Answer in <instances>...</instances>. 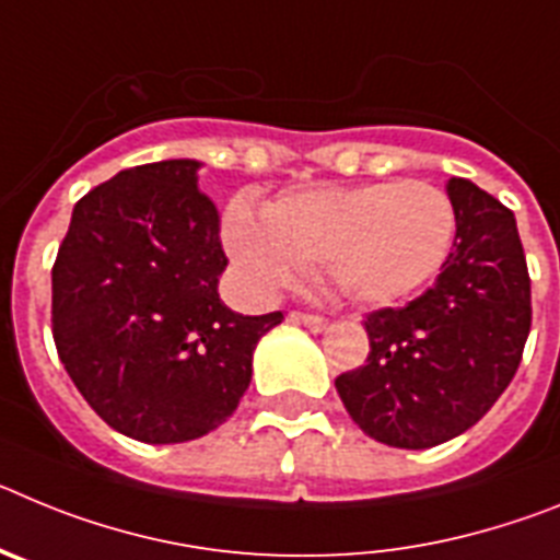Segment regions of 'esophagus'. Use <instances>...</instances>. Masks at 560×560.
I'll return each mask as SVG.
<instances>
[{
	"label": "esophagus",
	"instance_id": "obj_1",
	"mask_svg": "<svg viewBox=\"0 0 560 560\" xmlns=\"http://www.w3.org/2000/svg\"><path fill=\"white\" fill-rule=\"evenodd\" d=\"M294 319H296V323H303L305 328H308V330H314V334H319V330H325V328H328V319H325V316H314V314H296Z\"/></svg>",
	"mask_w": 560,
	"mask_h": 560
}]
</instances>
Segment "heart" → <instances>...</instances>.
Listing matches in <instances>:
<instances>
[{"label":"heart","mask_w":560,"mask_h":560,"mask_svg":"<svg viewBox=\"0 0 560 560\" xmlns=\"http://www.w3.org/2000/svg\"><path fill=\"white\" fill-rule=\"evenodd\" d=\"M232 264L275 294L323 260L330 285L355 305H393L443 271L457 235L446 192L429 182H373L289 190L257 215L232 201L221 221Z\"/></svg>","instance_id":"heart-1"}]
</instances>
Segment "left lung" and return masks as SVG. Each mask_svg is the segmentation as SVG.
Segmentation results:
<instances>
[{"instance_id":"8db88e82","label":"left lung","mask_w":560,"mask_h":560,"mask_svg":"<svg viewBox=\"0 0 560 560\" xmlns=\"http://www.w3.org/2000/svg\"><path fill=\"white\" fill-rule=\"evenodd\" d=\"M452 255L429 291L364 319L368 364L336 393L368 438L432 448L468 432L508 389L530 334V275L516 219L468 179H448Z\"/></svg>"}]
</instances>
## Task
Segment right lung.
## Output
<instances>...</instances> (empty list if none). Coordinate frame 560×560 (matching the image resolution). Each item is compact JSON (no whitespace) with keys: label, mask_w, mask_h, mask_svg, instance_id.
I'll list each match as a JSON object with an SVG mask.
<instances>
[{"label":"right lung","mask_w":560,"mask_h":560,"mask_svg":"<svg viewBox=\"0 0 560 560\" xmlns=\"http://www.w3.org/2000/svg\"><path fill=\"white\" fill-rule=\"evenodd\" d=\"M196 160L120 171L72 210L52 266V339L86 404L126 438L165 446L219 429L283 314L226 308L219 210Z\"/></svg>","instance_id":"1"}]
</instances>
